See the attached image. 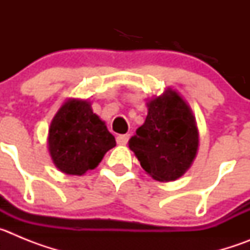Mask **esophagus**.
<instances>
[{
	"label": "esophagus",
	"mask_w": 250,
	"mask_h": 250,
	"mask_svg": "<svg viewBox=\"0 0 250 250\" xmlns=\"http://www.w3.org/2000/svg\"><path fill=\"white\" fill-rule=\"evenodd\" d=\"M127 141H129V135H127V134H125V135L116 136V143H118L119 145H125Z\"/></svg>",
	"instance_id": "obj_1"
}]
</instances>
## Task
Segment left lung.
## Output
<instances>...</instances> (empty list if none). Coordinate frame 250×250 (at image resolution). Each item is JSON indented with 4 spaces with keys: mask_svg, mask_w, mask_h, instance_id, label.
<instances>
[{
    "mask_svg": "<svg viewBox=\"0 0 250 250\" xmlns=\"http://www.w3.org/2000/svg\"><path fill=\"white\" fill-rule=\"evenodd\" d=\"M198 145L191 109L171 89L147 103L145 123L129 141L141 167L158 182L180 178L193 164Z\"/></svg>",
    "mask_w": 250,
    "mask_h": 250,
    "instance_id": "left-lung-1",
    "label": "left lung"
}]
</instances>
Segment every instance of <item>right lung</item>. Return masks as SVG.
Masks as SVG:
<instances>
[{"label": "right lung", "mask_w": 250, "mask_h": 250, "mask_svg": "<svg viewBox=\"0 0 250 250\" xmlns=\"http://www.w3.org/2000/svg\"><path fill=\"white\" fill-rule=\"evenodd\" d=\"M116 145L105 123L86 100L66 101L48 129V151L57 169L68 175H83L95 169Z\"/></svg>", "instance_id": "add662e5"}]
</instances>
